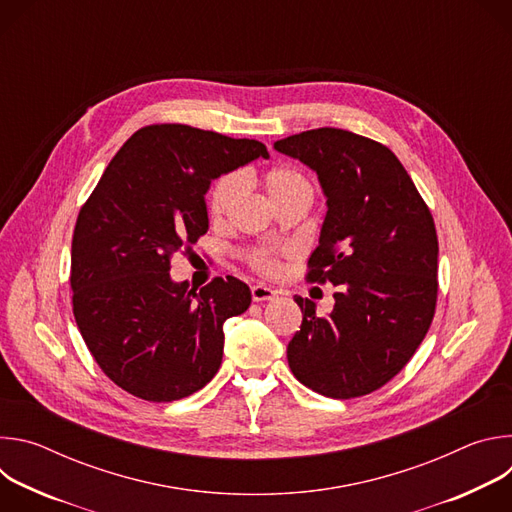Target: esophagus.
<instances>
[{
	"label": "esophagus",
	"instance_id": "34e87169",
	"mask_svg": "<svg viewBox=\"0 0 512 512\" xmlns=\"http://www.w3.org/2000/svg\"><path fill=\"white\" fill-rule=\"evenodd\" d=\"M277 296V291L269 285H263V283H257L251 287V298L253 302H265V300H273Z\"/></svg>",
	"mask_w": 512,
	"mask_h": 512
}]
</instances>
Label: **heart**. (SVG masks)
Listing matches in <instances>:
<instances>
[{
    "label": "heart",
    "instance_id": "b5f03b06",
    "mask_svg": "<svg viewBox=\"0 0 512 512\" xmlns=\"http://www.w3.org/2000/svg\"><path fill=\"white\" fill-rule=\"evenodd\" d=\"M265 190L275 206H281L289 200L296 198H312L314 188L310 180L296 168L277 166L271 168L263 176ZM241 192V178L237 174H227L218 178L208 194V212L212 218H223L231 206L235 204L237 196ZM287 249H273V247H253L243 253L245 261L259 273L275 275L281 265V257L287 255Z\"/></svg>",
    "mask_w": 512,
    "mask_h": 512
}]
</instances>
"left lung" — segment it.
<instances>
[{
	"mask_svg": "<svg viewBox=\"0 0 512 512\" xmlns=\"http://www.w3.org/2000/svg\"><path fill=\"white\" fill-rule=\"evenodd\" d=\"M273 148L318 174L328 212L306 279L338 287L328 316L296 296L304 320L287 344L289 369L324 397L369 395L405 367L431 326L433 216L397 156L375 139L320 127Z\"/></svg>",
	"mask_w": 512,
	"mask_h": 512,
	"instance_id": "obj_1",
	"label": "left lung"
}]
</instances>
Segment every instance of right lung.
<instances>
[{"label": "right lung", "instance_id": "add662e5", "mask_svg": "<svg viewBox=\"0 0 512 512\" xmlns=\"http://www.w3.org/2000/svg\"><path fill=\"white\" fill-rule=\"evenodd\" d=\"M257 139L182 123L137 129L83 204L70 251L72 312L101 371L154 403L200 391L223 362L225 320L251 289L214 277L200 291L170 277V259L208 231L214 178L257 158Z\"/></svg>", "mask_w": 512, "mask_h": 512}]
</instances>
